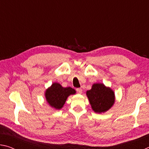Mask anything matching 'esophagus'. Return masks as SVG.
Instances as JSON below:
<instances>
[{
    "instance_id": "1",
    "label": "esophagus",
    "mask_w": 149,
    "mask_h": 149,
    "mask_svg": "<svg viewBox=\"0 0 149 149\" xmlns=\"http://www.w3.org/2000/svg\"><path fill=\"white\" fill-rule=\"evenodd\" d=\"M82 91L83 90L81 89V88H77V89H76V91H77V93H78V94H81Z\"/></svg>"
}]
</instances>
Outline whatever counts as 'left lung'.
<instances>
[{
  "label": "left lung",
  "instance_id": "1",
  "mask_svg": "<svg viewBox=\"0 0 149 149\" xmlns=\"http://www.w3.org/2000/svg\"><path fill=\"white\" fill-rule=\"evenodd\" d=\"M86 95L93 110L98 114L109 110L116 100L114 91L101 83L93 84L91 89L87 91Z\"/></svg>",
  "mask_w": 149,
  "mask_h": 149
}]
</instances>
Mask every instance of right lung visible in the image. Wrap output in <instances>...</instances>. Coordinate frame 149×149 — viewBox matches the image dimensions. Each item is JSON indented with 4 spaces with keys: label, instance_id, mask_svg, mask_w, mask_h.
<instances>
[{
    "label": "right lung",
    "instance_id": "obj_1",
    "mask_svg": "<svg viewBox=\"0 0 149 149\" xmlns=\"http://www.w3.org/2000/svg\"><path fill=\"white\" fill-rule=\"evenodd\" d=\"M75 93V90L72 87H63L59 83L55 82L45 90V97L50 107L60 110L64 107L68 97Z\"/></svg>",
    "mask_w": 149,
    "mask_h": 149
}]
</instances>
